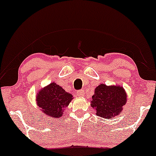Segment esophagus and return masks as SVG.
I'll return each instance as SVG.
<instances>
[{
	"label": "esophagus",
	"instance_id": "1",
	"mask_svg": "<svg viewBox=\"0 0 156 156\" xmlns=\"http://www.w3.org/2000/svg\"><path fill=\"white\" fill-rule=\"evenodd\" d=\"M77 96H79V97H83L85 96V92L83 90H79L77 91Z\"/></svg>",
	"mask_w": 156,
	"mask_h": 156
}]
</instances>
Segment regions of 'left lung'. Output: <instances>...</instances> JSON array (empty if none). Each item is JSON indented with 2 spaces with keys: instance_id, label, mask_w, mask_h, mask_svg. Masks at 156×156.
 Wrapping results in <instances>:
<instances>
[{
  "instance_id": "8db88e82",
  "label": "left lung",
  "mask_w": 156,
  "mask_h": 156,
  "mask_svg": "<svg viewBox=\"0 0 156 156\" xmlns=\"http://www.w3.org/2000/svg\"><path fill=\"white\" fill-rule=\"evenodd\" d=\"M90 106L96 114L104 119H112L122 112L127 96L122 86L101 83L95 88Z\"/></svg>"
}]
</instances>
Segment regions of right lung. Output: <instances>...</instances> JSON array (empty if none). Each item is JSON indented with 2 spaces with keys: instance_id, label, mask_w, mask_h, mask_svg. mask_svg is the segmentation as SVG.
<instances>
[{
  "instance_id": "right-lung-1",
  "label": "right lung",
  "mask_w": 156,
  "mask_h": 156,
  "mask_svg": "<svg viewBox=\"0 0 156 156\" xmlns=\"http://www.w3.org/2000/svg\"><path fill=\"white\" fill-rule=\"evenodd\" d=\"M73 99L72 94L66 92L55 82L41 88L36 96L37 106L49 119L62 117L64 109Z\"/></svg>"
}]
</instances>
